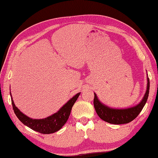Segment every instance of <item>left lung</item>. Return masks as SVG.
<instances>
[{
  "instance_id": "obj_1",
  "label": "left lung",
  "mask_w": 158,
  "mask_h": 158,
  "mask_svg": "<svg viewBox=\"0 0 158 158\" xmlns=\"http://www.w3.org/2000/svg\"><path fill=\"white\" fill-rule=\"evenodd\" d=\"M147 81L148 83H147L146 91L143 99L138 105L130 108L114 109L109 107L108 106L102 103L98 100L97 95L94 93L95 97L93 104L96 113L101 119L111 124H125L133 121L139 114L148 100L150 89V82L148 77H147Z\"/></svg>"
}]
</instances>
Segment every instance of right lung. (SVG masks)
I'll return each mask as SVG.
<instances>
[{
	"label": "right lung",
	"instance_id": "right-lung-1",
	"mask_svg": "<svg viewBox=\"0 0 158 158\" xmlns=\"http://www.w3.org/2000/svg\"><path fill=\"white\" fill-rule=\"evenodd\" d=\"M80 93H77L70 100H69L68 102L65 105H64L56 113L42 119H33L26 116L15 106L12 95L11 100L15 114L22 123L30 127L33 130L36 131V132L48 135V134L57 132L65 125L68 121L69 114H70L71 109L77 101V98H79ZM10 95H11V93H10Z\"/></svg>",
	"mask_w": 158,
	"mask_h": 158
}]
</instances>
